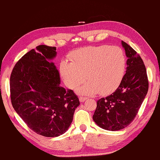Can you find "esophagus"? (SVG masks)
<instances>
[{"label":"esophagus","mask_w":160,"mask_h":160,"mask_svg":"<svg viewBox=\"0 0 160 160\" xmlns=\"http://www.w3.org/2000/svg\"><path fill=\"white\" fill-rule=\"evenodd\" d=\"M85 100H87V98L86 97H83V96H80L79 97V101L81 102H84Z\"/></svg>","instance_id":"esophagus-1"}]
</instances>
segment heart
Wrapping results in <instances>:
<instances>
[{"label":"heart","instance_id":"obj_1","mask_svg":"<svg viewBox=\"0 0 160 160\" xmlns=\"http://www.w3.org/2000/svg\"><path fill=\"white\" fill-rule=\"evenodd\" d=\"M71 62L63 60L60 71L70 89H79L81 94L106 95L114 91L121 83L125 69V56L119 47L102 45L78 49L70 55ZM87 76H86V75Z\"/></svg>","mask_w":160,"mask_h":160}]
</instances>
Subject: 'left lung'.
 <instances>
[{"mask_svg":"<svg viewBox=\"0 0 160 160\" xmlns=\"http://www.w3.org/2000/svg\"><path fill=\"white\" fill-rule=\"evenodd\" d=\"M127 60L126 73L115 92L97 101L92 119L107 131H119L130 125L138 113L148 90L145 64L139 55L122 41Z\"/></svg>","mask_w":160,"mask_h":160,"instance_id":"left-lung-1","label":"left lung"}]
</instances>
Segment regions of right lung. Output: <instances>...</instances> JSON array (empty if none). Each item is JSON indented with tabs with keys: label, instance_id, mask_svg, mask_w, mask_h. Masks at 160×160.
Segmentation results:
<instances>
[{
	"label": "right lung",
	"instance_id": "1",
	"mask_svg": "<svg viewBox=\"0 0 160 160\" xmlns=\"http://www.w3.org/2000/svg\"><path fill=\"white\" fill-rule=\"evenodd\" d=\"M56 48L39 45L15 64L10 76L12 107L33 131L46 137L63 134L80 104L72 90L60 86L52 59Z\"/></svg>",
	"mask_w": 160,
	"mask_h": 160
}]
</instances>
